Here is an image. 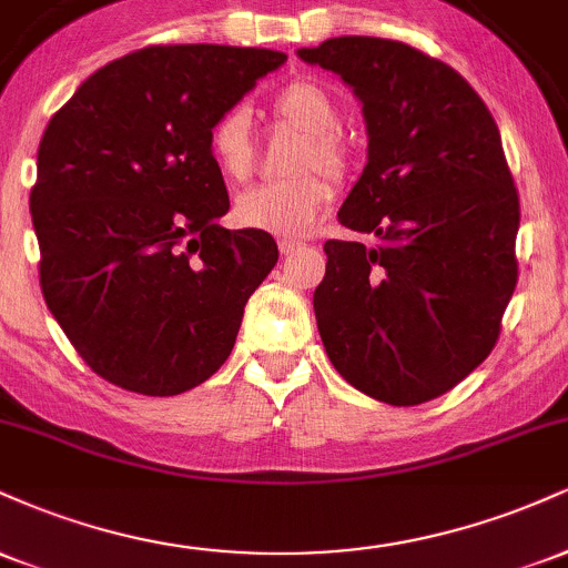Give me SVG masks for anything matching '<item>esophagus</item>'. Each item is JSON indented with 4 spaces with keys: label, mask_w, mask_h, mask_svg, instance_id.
I'll return each mask as SVG.
<instances>
[{
    "label": "esophagus",
    "mask_w": 568,
    "mask_h": 568,
    "mask_svg": "<svg viewBox=\"0 0 568 568\" xmlns=\"http://www.w3.org/2000/svg\"><path fill=\"white\" fill-rule=\"evenodd\" d=\"M280 253H283V256H291V253H296V251H302L304 247V243H298V240H280Z\"/></svg>",
    "instance_id": "esophagus-1"
}]
</instances>
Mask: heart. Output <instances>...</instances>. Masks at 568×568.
<instances>
[{
    "mask_svg": "<svg viewBox=\"0 0 568 568\" xmlns=\"http://www.w3.org/2000/svg\"><path fill=\"white\" fill-rule=\"evenodd\" d=\"M277 120L304 133L293 160L296 179L247 189L234 202V219L251 230L302 237L321 219L323 207L334 200L332 181H344L352 171L355 152L349 141L338 135V106L334 95L315 80H291L272 98ZM207 149L221 175L230 181L251 179L256 173V146L251 139V114L243 103L221 112L207 130ZM321 170L329 175L315 174Z\"/></svg>",
    "mask_w": 568,
    "mask_h": 568,
    "instance_id": "b5f03b06",
    "label": "heart"
}]
</instances>
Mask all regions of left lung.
I'll return each mask as SVG.
<instances>
[{
	"label": "left lung",
	"mask_w": 568,
	"mask_h": 568,
	"mask_svg": "<svg viewBox=\"0 0 568 568\" xmlns=\"http://www.w3.org/2000/svg\"><path fill=\"white\" fill-rule=\"evenodd\" d=\"M363 101L368 162L338 224L374 247L325 243L317 331L352 387L419 406L473 374L497 344L518 283V189L499 128L470 82L379 37L298 50Z\"/></svg>",
	"instance_id": "1"
}]
</instances>
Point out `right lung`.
I'll return each mask as SVG.
<instances>
[{
    "mask_svg": "<svg viewBox=\"0 0 568 568\" xmlns=\"http://www.w3.org/2000/svg\"><path fill=\"white\" fill-rule=\"evenodd\" d=\"M285 53L152 44L98 69L44 128L31 186L39 285L101 379L168 397L211 379L251 293L277 264L270 232L224 230L207 130Z\"/></svg>",
    "mask_w": 568,
    "mask_h": 568,
    "instance_id": "add662e5",
    "label": "right lung"
}]
</instances>
